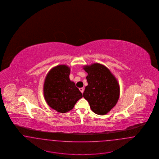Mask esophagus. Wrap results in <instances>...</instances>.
<instances>
[{
  "mask_svg": "<svg viewBox=\"0 0 159 159\" xmlns=\"http://www.w3.org/2000/svg\"><path fill=\"white\" fill-rule=\"evenodd\" d=\"M79 90H80V91L83 93V92H84V88H79Z\"/></svg>",
  "mask_w": 159,
  "mask_h": 159,
  "instance_id": "esophagus-1",
  "label": "esophagus"
}]
</instances>
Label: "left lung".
<instances>
[{
  "mask_svg": "<svg viewBox=\"0 0 159 159\" xmlns=\"http://www.w3.org/2000/svg\"><path fill=\"white\" fill-rule=\"evenodd\" d=\"M88 73V86L83 92L93 112L99 115L108 113L116 105L120 95L117 80L110 70L99 63L83 67Z\"/></svg>",
  "mask_w": 159,
  "mask_h": 159,
  "instance_id": "obj_1",
  "label": "left lung"
}]
</instances>
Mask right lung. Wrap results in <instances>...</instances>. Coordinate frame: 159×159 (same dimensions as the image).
I'll list each match as a JSON object with an SVG mask.
<instances>
[{
	"label": "right lung",
	"mask_w": 159,
	"mask_h": 159,
	"mask_svg": "<svg viewBox=\"0 0 159 159\" xmlns=\"http://www.w3.org/2000/svg\"><path fill=\"white\" fill-rule=\"evenodd\" d=\"M70 68L59 65L52 68L46 76L43 95L47 104L57 111L65 113L72 110L82 93L70 80Z\"/></svg>",
	"instance_id": "obj_1"
}]
</instances>
